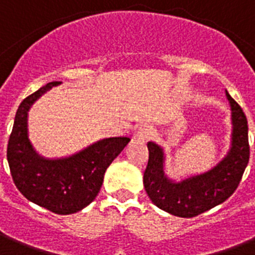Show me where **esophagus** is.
<instances>
[{"label":"esophagus","mask_w":255,"mask_h":255,"mask_svg":"<svg viewBox=\"0 0 255 255\" xmlns=\"http://www.w3.org/2000/svg\"><path fill=\"white\" fill-rule=\"evenodd\" d=\"M153 134H154V128L152 126H149V124H144L136 132V137L138 140H141V141H146V140L152 137Z\"/></svg>","instance_id":"obj_1"}]
</instances>
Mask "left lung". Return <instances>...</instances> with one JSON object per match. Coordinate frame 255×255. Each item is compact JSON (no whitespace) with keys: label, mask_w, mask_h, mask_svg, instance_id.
<instances>
[{"label":"left lung","mask_w":255,"mask_h":255,"mask_svg":"<svg viewBox=\"0 0 255 255\" xmlns=\"http://www.w3.org/2000/svg\"><path fill=\"white\" fill-rule=\"evenodd\" d=\"M231 105V148L224 158L200 174L174 181L165 173V152L148 142L149 160L144 187L154 206L178 217H194L219 206L236 191L249 162L248 121L239 103L225 90Z\"/></svg>","instance_id":"left-lung-1"}]
</instances>
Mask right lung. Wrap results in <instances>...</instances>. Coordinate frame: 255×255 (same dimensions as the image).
Instances as JSON below:
<instances>
[{"label": "right lung", "instance_id": "1", "mask_svg": "<svg viewBox=\"0 0 255 255\" xmlns=\"http://www.w3.org/2000/svg\"><path fill=\"white\" fill-rule=\"evenodd\" d=\"M61 82H49L22 101L7 144V162L16 188L27 200L57 215L76 214L102 187L107 167L131 138H102L72 156L45 158L28 138V111L41 95Z\"/></svg>", "mask_w": 255, "mask_h": 255}]
</instances>
